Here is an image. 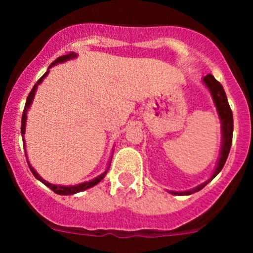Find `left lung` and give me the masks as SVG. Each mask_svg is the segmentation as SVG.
<instances>
[{
  "label": "left lung",
  "instance_id": "8db88e82",
  "mask_svg": "<svg viewBox=\"0 0 253 253\" xmlns=\"http://www.w3.org/2000/svg\"><path fill=\"white\" fill-rule=\"evenodd\" d=\"M203 84L207 86L210 95H211V99H213L214 105H215L216 111H218L219 119H220V124H222L220 125L222 126V147H220L219 160L216 162L215 169H214L211 177L205 181L204 184L198 185L196 187L187 190V191H180V193L178 191H169V194H172V195H191V194L196 193V191H200L205 185L209 184L210 181L213 180L219 172L222 171L225 161L228 158V154H229V151H231L232 137H233V114H232L231 107H229V104H228L224 88L214 78V76L211 75H207L205 77H203Z\"/></svg>",
  "mask_w": 253,
  "mask_h": 253
}]
</instances>
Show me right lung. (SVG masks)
<instances>
[{
  "label": "right lung",
  "mask_w": 253,
  "mask_h": 253,
  "mask_svg": "<svg viewBox=\"0 0 253 253\" xmlns=\"http://www.w3.org/2000/svg\"><path fill=\"white\" fill-rule=\"evenodd\" d=\"M75 58H77V53H73V51H71L69 54H66V55H62V57L57 58V59L53 62V63L49 66L48 71H46L45 73H44L42 77H40L39 81L37 82V84H34V87H33V90L30 91V93H29L28 99H26V104H25V107H24V113H22V118H21V134L22 137H24V134H25V128H26V119H28V110L30 109L31 104H33V100H34V96H35V92H37V88L38 86H39L42 82H43L44 78L48 76L49 73V69L51 68L53 66H55V64L58 63H64V62H67V60H71V59H75ZM22 142L25 143V139L22 138ZM26 156V154H25ZM111 163V161H110ZM110 163L107 165L106 169H105L104 172H102L101 175H99L97 177L92 178V180L90 181H86V182H82V184H78V185H71V186H62V185H54V184H50V182H48V181L44 180L42 176L38 173L37 171H35L34 169H33V166H31L30 163H29L28 161V165H29V169H30V171L33 172V175L35 176V178H38V180L40 181V182H43L44 185H46V186L49 187L50 190H53L55 194H58V195H73V194H77V193H81V191H84V190L90 189V187L95 186V185H97L100 182V181L102 180V178L105 177V175H106L107 169H109V167H110Z\"/></svg>",
  "instance_id": "obj_1"
}]
</instances>
